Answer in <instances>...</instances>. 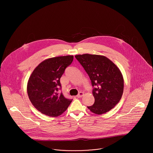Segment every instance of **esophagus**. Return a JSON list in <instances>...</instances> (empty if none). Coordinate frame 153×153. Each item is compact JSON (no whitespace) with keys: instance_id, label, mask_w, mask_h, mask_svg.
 Instances as JSON below:
<instances>
[{"instance_id":"1","label":"esophagus","mask_w":153,"mask_h":153,"mask_svg":"<svg viewBox=\"0 0 153 153\" xmlns=\"http://www.w3.org/2000/svg\"><path fill=\"white\" fill-rule=\"evenodd\" d=\"M83 95H84V93H83L82 92H79V94L76 95V97H77L78 98H81V97H82Z\"/></svg>"}]
</instances>
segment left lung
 I'll list each match as a JSON object with an SVG mask.
<instances>
[{"mask_svg":"<svg viewBox=\"0 0 153 153\" xmlns=\"http://www.w3.org/2000/svg\"><path fill=\"white\" fill-rule=\"evenodd\" d=\"M91 81L94 104L87 107L92 112L101 115L112 109L120 101L124 91L121 72L108 58L100 55H76Z\"/></svg>","mask_w":153,"mask_h":153,"instance_id":"obj_1","label":"left lung"}]
</instances>
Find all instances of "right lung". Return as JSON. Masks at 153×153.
I'll list each match as a JSON object with an SVG mask.
<instances>
[{"label":"right lung","instance_id":"obj_1","mask_svg":"<svg viewBox=\"0 0 153 153\" xmlns=\"http://www.w3.org/2000/svg\"><path fill=\"white\" fill-rule=\"evenodd\" d=\"M73 59L72 55L46 59L30 75L27 84V95L32 105L42 114L52 117L59 116L72 102V100L66 99L57 91L61 85L60 78Z\"/></svg>","mask_w":153,"mask_h":153}]
</instances>
